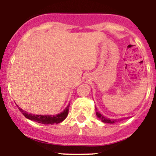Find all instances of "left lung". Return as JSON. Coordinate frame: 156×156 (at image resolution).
I'll use <instances>...</instances> for the list:
<instances>
[{"instance_id": "obj_1", "label": "left lung", "mask_w": 156, "mask_h": 156, "mask_svg": "<svg viewBox=\"0 0 156 156\" xmlns=\"http://www.w3.org/2000/svg\"><path fill=\"white\" fill-rule=\"evenodd\" d=\"M96 108V115H97V117H98L103 122H104V123H109V124H114L115 122H116V121L117 120H115H115L114 119H107V118L104 117V116L102 115L100 112H98L97 111V108Z\"/></svg>"}]
</instances>
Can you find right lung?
I'll list each match as a JSON object with an SVG mask.
<instances>
[{
    "mask_svg": "<svg viewBox=\"0 0 156 156\" xmlns=\"http://www.w3.org/2000/svg\"><path fill=\"white\" fill-rule=\"evenodd\" d=\"M69 107L68 105L66 108L64 109L63 112H60L59 114L55 115H34L29 113L28 112L24 111L23 109L19 107L20 111L23 113V115L28 119L37 122V123L44 124V125H53V124H58L62 122L65 120L69 114Z\"/></svg>",
    "mask_w": 156,
    "mask_h": 156,
    "instance_id": "1",
    "label": "right lung"
}]
</instances>
